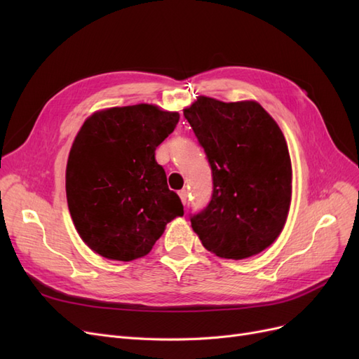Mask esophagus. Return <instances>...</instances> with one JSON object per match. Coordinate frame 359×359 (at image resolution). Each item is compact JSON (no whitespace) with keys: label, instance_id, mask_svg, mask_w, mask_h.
<instances>
[{"label":"esophagus","instance_id":"1","mask_svg":"<svg viewBox=\"0 0 359 359\" xmlns=\"http://www.w3.org/2000/svg\"><path fill=\"white\" fill-rule=\"evenodd\" d=\"M178 194H180V198H181V202L186 205L189 202V191L187 190H181Z\"/></svg>","mask_w":359,"mask_h":359}]
</instances>
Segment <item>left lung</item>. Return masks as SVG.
Segmentation results:
<instances>
[{
  "label": "left lung",
  "instance_id": "obj_1",
  "mask_svg": "<svg viewBox=\"0 0 359 359\" xmlns=\"http://www.w3.org/2000/svg\"><path fill=\"white\" fill-rule=\"evenodd\" d=\"M212 172V196L190 217L208 252L245 259L281 233L292 199V165L280 127L257 102L201 95L184 109Z\"/></svg>",
  "mask_w": 359,
  "mask_h": 359
}]
</instances>
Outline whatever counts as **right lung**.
<instances>
[{
  "label": "right lung",
  "mask_w": 359,
  "mask_h": 359,
  "mask_svg": "<svg viewBox=\"0 0 359 359\" xmlns=\"http://www.w3.org/2000/svg\"><path fill=\"white\" fill-rule=\"evenodd\" d=\"M180 121L154 104L93 114L72 145L66 169L70 215L83 243L128 262L151 252L166 224L184 214L156 148Z\"/></svg>",
  "instance_id": "1"
}]
</instances>
